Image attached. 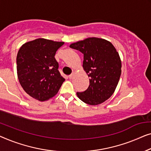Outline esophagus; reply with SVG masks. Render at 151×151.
Returning a JSON list of instances; mask_svg holds the SVG:
<instances>
[{"label":"esophagus","instance_id":"34e87169","mask_svg":"<svg viewBox=\"0 0 151 151\" xmlns=\"http://www.w3.org/2000/svg\"><path fill=\"white\" fill-rule=\"evenodd\" d=\"M75 73H73V74H71V75L69 76V78H70V79H73V78H74V77H75Z\"/></svg>","mask_w":151,"mask_h":151}]
</instances>
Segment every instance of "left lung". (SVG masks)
<instances>
[{
    "label": "left lung",
    "instance_id": "8db88e82",
    "mask_svg": "<svg viewBox=\"0 0 151 151\" xmlns=\"http://www.w3.org/2000/svg\"><path fill=\"white\" fill-rule=\"evenodd\" d=\"M83 54V68L90 77V86L76 95L90 105L103 103L115 92L122 73L120 55L111 42L99 37H88L70 45Z\"/></svg>",
    "mask_w": 151,
    "mask_h": 151
}]
</instances>
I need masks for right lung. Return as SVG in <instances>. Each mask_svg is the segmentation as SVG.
<instances>
[{
    "instance_id": "1",
    "label": "right lung",
    "mask_w": 151,
    "mask_h": 151,
    "mask_svg": "<svg viewBox=\"0 0 151 151\" xmlns=\"http://www.w3.org/2000/svg\"><path fill=\"white\" fill-rule=\"evenodd\" d=\"M63 44V42L37 38L20 48L16 57L17 75L23 90L31 97L46 101L59 92L65 79L58 70L55 55Z\"/></svg>"
}]
</instances>
